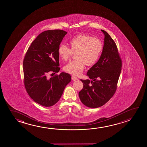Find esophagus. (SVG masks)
I'll use <instances>...</instances> for the list:
<instances>
[{
    "label": "esophagus",
    "instance_id": "obj_1",
    "mask_svg": "<svg viewBox=\"0 0 147 147\" xmlns=\"http://www.w3.org/2000/svg\"><path fill=\"white\" fill-rule=\"evenodd\" d=\"M72 79L73 81H75V80H78V79L77 78V77H75V76H72Z\"/></svg>",
    "mask_w": 147,
    "mask_h": 147
}]
</instances>
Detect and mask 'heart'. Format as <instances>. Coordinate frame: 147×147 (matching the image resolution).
Listing matches in <instances>:
<instances>
[{
  "label": "heart",
  "mask_w": 147,
  "mask_h": 147,
  "mask_svg": "<svg viewBox=\"0 0 147 147\" xmlns=\"http://www.w3.org/2000/svg\"><path fill=\"white\" fill-rule=\"evenodd\" d=\"M71 48L65 43L58 46V54L64 61L69 60L73 53H76L77 59L68 63L63 67L66 72L80 75L87 65H94L98 61L104 49V43L101 39L86 34H78L70 40Z\"/></svg>",
  "instance_id": "heart-1"
}]
</instances>
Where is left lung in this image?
Instances as JSON below:
<instances>
[{
	"label": "left lung",
	"mask_w": 147,
	"mask_h": 147,
	"mask_svg": "<svg viewBox=\"0 0 147 147\" xmlns=\"http://www.w3.org/2000/svg\"><path fill=\"white\" fill-rule=\"evenodd\" d=\"M105 35L104 49L98 61L87 72L92 80H80L84 87L79 92L82 103L89 108L103 106L115 94L121 71L122 61L115 41L109 34Z\"/></svg>",
	"instance_id": "obj_1"
}]
</instances>
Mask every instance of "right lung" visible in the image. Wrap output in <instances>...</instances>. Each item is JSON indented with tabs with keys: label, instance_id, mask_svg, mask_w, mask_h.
Masks as SVG:
<instances>
[{
	"label": "right lung",
	"instance_id": "1",
	"mask_svg": "<svg viewBox=\"0 0 147 147\" xmlns=\"http://www.w3.org/2000/svg\"><path fill=\"white\" fill-rule=\"evenodd\" d=\"M67 33L61 30L42 32L32 42L24 59L26 90L35 102L44 107H51L57 102L71 80L70 75L65 72L50 79L47 77L49 72L55 74L60 70L57 50Z\"/></svg>",
	"mask_w": 147,
	"mask_h": 147
}]
</instances>
